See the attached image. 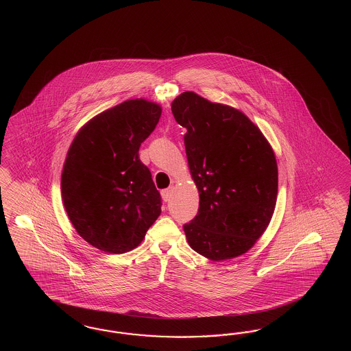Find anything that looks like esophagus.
Returning a JSON list of instances; mask_svg holds the SVG:
<instances>
[{"instance_id": "obj_1", "label": "esophagus", "mask_w": 351, "mask_h": 351, "mask_svg": "<svg viewBox=\"0 0 351 351\" xmlns=\"http://www.w3.org/2000/svg\"><path fill=\"white\" fill-rule=\"evenodd\" d=\"M160 194H162V199H163L165 202H169L171 199V197H172V188H169V189H165V191H160Z\"/></svg>"}]
</instances>
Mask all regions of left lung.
Segmentation results:
<instances>
[{"instance_id": "obj_1", "label": "left lung", "mask_w": 351, "mask_h": 351, "mask_svg": "<svg viewBox=\"0 0 351 351\" xmlns=\"http://www.w3.org/2000/svg\"><path fill=\"white\" fill-rule=\"evenodd\" d=\"M186 128L184 144L199 208L184 225L199 255L223 261L243 255L264 234L276 208V154L260 128L233 106L185 91L171 104Z\"/></svg>"}]
</instances>
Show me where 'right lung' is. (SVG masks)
Masks as SVG:
<instances>
[{
  "instance_id": "add662e5",
  "label": "right lung",
  "mask_w": 351,
  "mask_h": 351,
  "mask_svg": "<svg viewBox=\"0 0 351 351\" xmlns=\"http://www.w3.org/2000/svg\"><path fill=\"white\" fill-rule=\"evenodd\" d=\"M160 104L126 100L80 128L62 172L64 208L87 243L108 254L136 248L160 215V191L138 158Z\"/></svg>"
}]
</instances>
